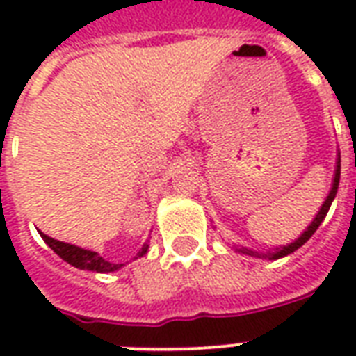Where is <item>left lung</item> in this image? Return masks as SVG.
Instances as JSON below:
<instances>
[{
    "label": "left lung",
    "instance_id": "8db88e82",
    "mask_svg": "<svg viewBox=\"0 0 356 356\" xmlns=\"http://www.w3.org/2000/svg\"><path fill=\"white\" fill-rule=\"evenodd\" d=\"M338 183H340V155H338L337 172H334V183H332V188H331V192H329V195H327L325 203L321 205L320 212L316 214L314 222L310 223L309 229H307V231H305V233L301 234V236H299L298 240H296V242L288 243V245H284V248L277 249L275 253H268V254L257 253V251H253V249H248V248H238L236 251H240V253H243V254H251V257H259V259H281V257H286V254L293 253L296 249L301 248V245H303V243L307 242V240H309V238L316 233V229L320 227V223L323 222V220H325L327 212H329V209H331L332 200H334V195H337V192H338Z\"/></svg>",
    "mask_w": 356,
    "mask_h": 356
}]
</instances>
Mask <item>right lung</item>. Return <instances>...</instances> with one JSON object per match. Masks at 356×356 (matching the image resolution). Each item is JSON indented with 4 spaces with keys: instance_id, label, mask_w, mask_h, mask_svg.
<instances>
[{
    "instance_id": "right-lung-1",
    "label": "right lung",
    "mask_w": 356,
    "mask_h": 356,
    "mask_svg": "<svg viewBox=\"0 0 356 356\" xmlns=\"http://www.w3.org/2000/svg\"><path fill=\"white\" fill-rule=\"evenodd\" d=\"M40 236L44 238V242L49 245V248L55 251V253L60 257L63 260H66L68 264L79 268V270H90V271H99V273H108V271L120 270L123 264H113V262H107V260L99 257L94 251H88V249L77 248V245H72V243L58 242V240H53L47 234L40 233ZM147 251V243H144V248L140 249L138 257L145 254Z\"/></svg>"
}]
</instances>
